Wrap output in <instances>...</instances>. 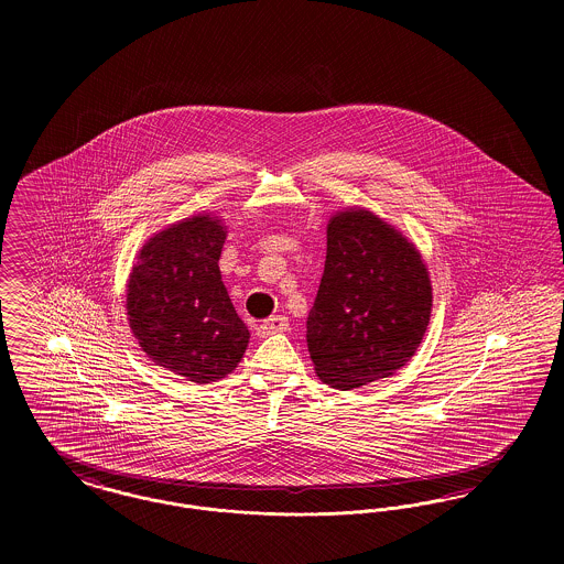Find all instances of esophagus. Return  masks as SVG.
I'll list each match as a JSON object with an SVG mask.
<instances>
[{
  "label": "esophagus",
  "instance_id": "34e87169",
  "mask_svg": "<svg viewBox=\"0 0 564 564\" xmlns=\"http://www.w3.org/2000/svg\"><path fill=\"white\" fill-rule=\"evenodd\" d=\"M290 327V319L285 315H274L264 323L258 325V336L260 338H267L270 334H279V332H285Z\"/></svg>",
  "mask_w": 564,
  "mask_h": 564
}]
</instances>
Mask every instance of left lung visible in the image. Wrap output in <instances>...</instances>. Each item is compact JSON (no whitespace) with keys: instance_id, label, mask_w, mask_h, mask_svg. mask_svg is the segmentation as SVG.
Returning a JSON list of instances; mask_svg holds the SVG:
<instances>
[{"instance_id":"1","label":"left lung","mask_w":564,"mask_h":564,"mask_svg":"<svg viewBox=\"0 0 564 564\" xmlns=\"http://www.w3.org/2000/svg\"><path fill=\"white\" fill-rule=\"evenodd\" d=\"M431 281L419 251L370 212L327 226L322 285L306 343L325 384L349 391L400 370L430 325Z\"/></svg>"}]
</instances>
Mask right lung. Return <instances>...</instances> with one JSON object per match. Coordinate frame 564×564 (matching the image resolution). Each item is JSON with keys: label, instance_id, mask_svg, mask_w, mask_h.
<instances>
[{"label": "right lung", "instance_id": "1", "mask_svg": "<svg viewBox=\"0 0 564 564\" xmlns=\"http://www.w3.org/2000/svg\"><path fill=\"white\" fill-rule=\"evenodd\" d=\"M224 226L194 215L143 245L127 285L134 338L156 364L192 382L230 375L249 343L219 274Z\"/></svg>", "mask_w": 564, "mask_h": 564}]
</instances>
